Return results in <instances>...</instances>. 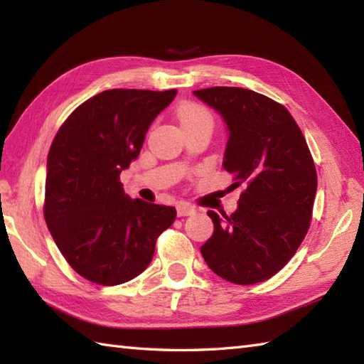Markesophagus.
I'll use <instances>...</instances> for the list:
<instances>
[{
  "label": "esophagus",
  "mask_w": 364,
  "mask_h": 364,
  "mask_svg": "<svg viewBox=\"0 0 364 364\" xmlns=\"http://www.w3.org/2000/svg\"><path fill=\"white\" fill-rule=\"evenodd\" d=\"M176 213H178V215H180V218H183V215L194 214L196 213V208L192 206V205H189V203H186V202H181V203L176 205Z\"/></svg>",
  "instance_id": "esophagus-1"
}]
</instances>
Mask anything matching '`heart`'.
<instances>
[{
  "label": "heart",
  "instance_id": "obj_1",
  "mask_svg": "<svg viewBox=\"0 0 364 364\" xmlns=\"http://www.w3.org/2000/svg\"><path fill=\"white\" fill-rule=\"evenodd\" d=\"M178 120H180L181 128H191V127H206L213 128V117L206 107L196 105V103H186L181 105L176 111Z\"/></svg>",
  "mask_w": 364,
  "mask_h": 364
}]
</instances>
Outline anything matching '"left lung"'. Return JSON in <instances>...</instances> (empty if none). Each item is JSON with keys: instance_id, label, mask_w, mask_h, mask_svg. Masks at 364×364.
<instances>
[{"instance_id": "8db88e82", "label": "left lung", "mask_w": 364, "mask_h": 364, "mask_svg": "<svg viewBox=\"0 0 364 364\" xmlns=\"http://www.w3.org/2000/svg\"><path fill=\"white\" fill-rule=\"evenodd\" d=\"M194 95L218 111L228 129L223 168L242 186L237 210L208 211L214 233L200 247L223 280H269L297 252L310 228L318 175L296 120L280 103L241 87H210Z\"/></svg>"}]
</instances>
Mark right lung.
Returning a JSON list of instances; mask_svg holds the SVG:
<instances>
[{
  "label": "right lung",
  "mask_w": 364,
  "mask_h": 364,
  "mask_svg": "<svg viewBox=\"0 0 364 364\" xmlns=\"http://www.w3.org/2000/svg\"><path fill=\"white\" fill-rule=\"evenodd\" d=\"M176 95L109 89L68 115L46 159L43 215L58 249L86 280L115 286L150 264L173 206L129 198L120 173L139 153L156 115Z\"/></svg>",
  "instance_id": "right-lung-1"
}]
</instances>
